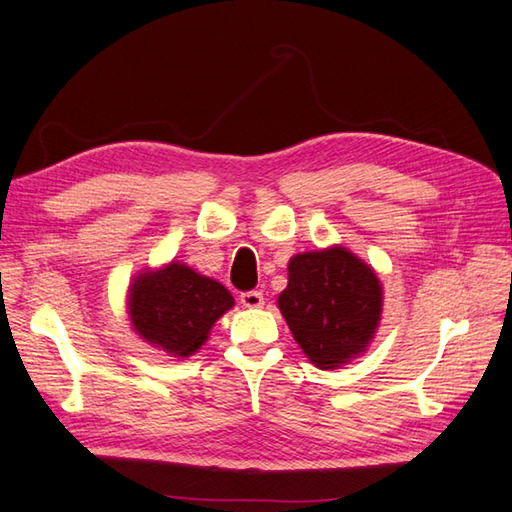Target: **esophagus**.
Here are the masks:
<instances>
[{
	"instance_id": "34e87169",
	"label": "esophagus",
	"mask_w": 512,
	"mask_h": 512,
	"mask_svg": "<svg viewBox=\"0 0 512 512\" xmlns=\"http://www.w3.org/2000/svg\"><path fill=\"white\" fill-rule=\"evenodd\" d=\"M241 304L247 306V309H260L265 304V298L260 291H243L241 293Z\"/></svg>"
}]
</instances>
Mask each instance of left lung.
Wrapping results in <instances>:
<instances>
[{"label": "left lung", "mask_w": 512, "mask_h": 512, "mask_svg": "<svg viewBox=\"0 0 512 512\" xmlns=\"http://www.w3.org/2000/svg\"><path fill=\"white\" fill-rule=\"evenodd\" d=\"M278 306L304 355L328 370L370 344L381 317V285L344 247L322 249L291 258Z\"/></svg>", "instance_id": "obj_1"}]
</instances>
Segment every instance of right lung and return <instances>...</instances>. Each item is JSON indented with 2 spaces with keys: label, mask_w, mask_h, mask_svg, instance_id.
<instances>
[{
  "label": "right lung",
  "mask_w": 512,
  "mask_h": 512,
  "mask_svg": "<svg viewBox=\"0 0 512 512\" xmlns=\"http://www.w3.org/2000/svg\"><path fill=\"white\" fill-rule=\"evenodd\" d=\"M232 304L230 291L217 280L173 263L135 280L129 315L146 342L175 357H188L206 342L212 324Z\"/></svg>",
  "instance_id": "right-lung-1"
}]
</instances>
